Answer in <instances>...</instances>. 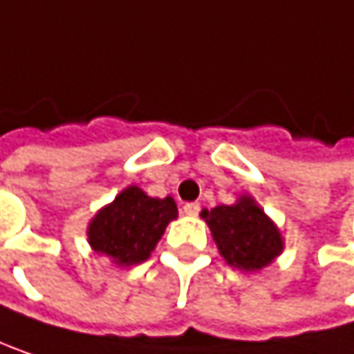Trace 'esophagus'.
I'll use <instances>...</instances> for the list:
<instances>
[{
  "label": "esophagus",
  "mask_w": 354,
  "mask_h": 354,
  "mask_svg": "<svg viewBox=\"0 0 354 354\" xmlns=\"http://www.w3.org/2000/svg\"><path fill=\"white\" fill-rule=\"evenodd\" d=\"M198 212H200V204L198 202H187L183 206V214H187V216H198Z\"/></svg>",
  "instance_id": "obj_1"
}]
</instances>
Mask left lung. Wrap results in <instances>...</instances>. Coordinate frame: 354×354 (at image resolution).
<instances>
[{"label": "left lung", "instance_id": "1", "mask_svg": "<svg viewBox=\"0 0 354 354\" xmlns=\"http://www.w3.org/2000/svg\"><path fill=\"white\" fill-rule=\"evenodd\" d=\"M200 216L208 225L221 258L231 268L260 272L284 252L280 229L250 194H241L229 206L204 208Z\"/></svg>", "mask_w": 354, "mask_h": 354}]
</instances>
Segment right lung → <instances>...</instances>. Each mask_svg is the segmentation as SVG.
I'll use <instances>...</instances> for the list:
<instances>
[{
	"label": "right lung",
	"mask_w": 354,
	"mask_h": 354,
	"mask_svg": "<svg viewBox=\"0 0 354 354\" xmlns=\"http://www.w3.org/2000/svg\"><path fill=\"white\" fill-rule=\"evenodd\" d=\"M175 218L177 204L171 196L150 198L142 187L127 185L90 218V250L119 268L142 264Z\"/></svg>",
	"instance_id": "add662e5"
}]
</instances>
